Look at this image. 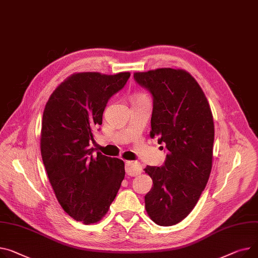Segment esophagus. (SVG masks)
<instances>
[{"mask_svg": "<svg viewBox=\"0 0 258 258\" xmlns=\"http://www.w3.org/2000/svg\"><path fill=\"white\" fill-rule=\"evenodd\" d=\"M125 172L130 176H136L142 172V166L138 162H126L125 163Z\"/></svg>", "mask_w": 258, "mask_h": 258, "instance_id": "esophagus-1", "label": "esophagus"}]
</instances>
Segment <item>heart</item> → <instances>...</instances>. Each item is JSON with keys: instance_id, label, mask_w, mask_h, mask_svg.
Masks as SVG:
<instances>
[{"instance_id": "obj_1", "label": "heart", "mask_w": 258, "mask_h": 258, "mask_svg": "<svg viewBox=\"0 0 258 258\" xmlns=\"http://www.w3.org/2000/svg\"><path fill=\"white\" fill-rule=\"evenodd\" d=\"M142 98H146V97H145V96H142V95H139V96L136 97V99H142Z\"/></svg>"}]
</instances>
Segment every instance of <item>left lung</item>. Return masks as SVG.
Listing matches in <instances>:
<instances>
[{"label": "left lung", "instance_id": "left-lung-1", "mask_svg": "<svg viewBox=\"0 0 258 258\" xmlns=\"http://www.w3.org/2000/svg\"><path fill=\"white\" fill-rule=\"evenodd\" d=\"M134 79L152 96L150 138L158 137L167 151L161 167L145 168L153 182L145 195L146 212L158 225L172 226L192 212L210 178L213 114L200 86L184 71L159 68L136 73Z\"/></svg>", "mask_w": 258, "mask_h": 258}]
</instances>
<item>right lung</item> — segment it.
Returning a JSON list of instances; mask_svg holds the SVG:
<instances>
[{
	"label": "right lung",
	"instance_id": "right-lung-1",
	"mask_svg": "<svg viewBox=\"0 0 258 258\" xmlns=\"http://www.w3.org/2000/svg\"><path fill=\"white\" fill-rule=\"evenodd\" d=\"M130 77L75 74L58 86L44 108L40 149L49 182L62 209L85 224L107 214L124 178L123 161L95 152L92 144L109 99Z\"/></svg>",
	"mask_w": 258,
	"mask_h": 258
}]
</instances>
